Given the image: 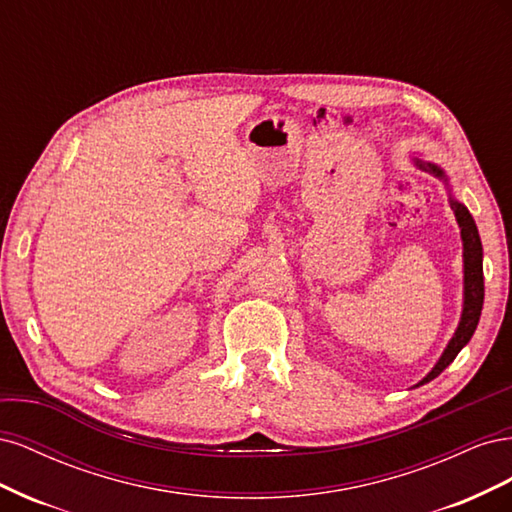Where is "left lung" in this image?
<instances>
[{
    "label": "left lung",
    "instance_id": "left-lung-1",
    "mask_svg": "<svg viewBox=\"0 0 512 512\" xmlns=\"http://www.w3.org/2000/svg\"><path fill=\"white\" fill-rule=\"evenodd\" d=\"M421 168L429 170L436 177H444L442 170L433 164H423L416 162ZM451 207L457 215V222L461 226V239H463V265H466V301H463V314H461V322L457 327L455 337L451 339V344L444 350L442 359L438 361V365L433 367L427 378L421 382H429L436 376H440L442 371L455 361V356L461 352V348L470 342V337L476 331V324L480 318V309H483V301H485V277H483V245H480V237H478V228L472 220L470 211L451 200ZM418 384V386H421Z\"/></svg>",
    "mask_w": 512,
    "mask_h": 512
}]
</instances>
